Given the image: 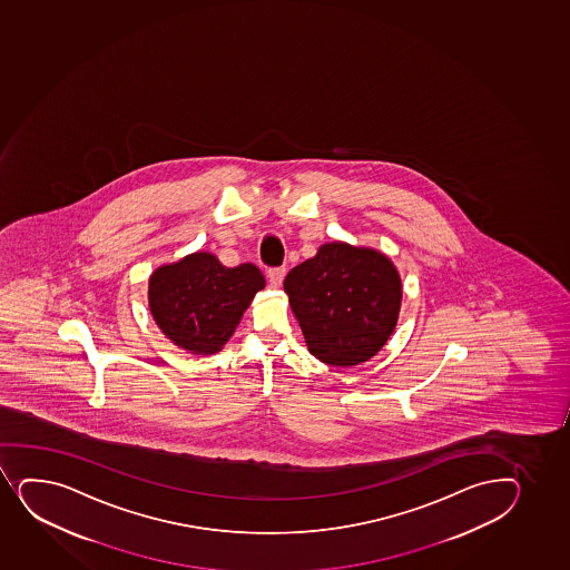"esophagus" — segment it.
I'll return each instance as SVG.
<instances>
[{"label":"esophagus","mask_w":570,"mask_h":570,"mask_svg":"<svg viewBox=\"0 0 570 570\" xmlns=\"http://www.w3.org/2000/svg\"><path fill=\"white\" fill-rule=\"evenodd\" d=\"M267 276H269V282L278 288L282 286V281H284V276H286V269L284 267H275V269L267 271Z\"/></svg>","instance_id":"1"}]
</instances>
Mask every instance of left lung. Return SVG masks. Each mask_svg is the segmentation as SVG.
<instances>
[{
	"label": "left lung",
	"instance_id": "left-lung-1",
	"mask_svg": "<svg viewBox=\"0 0 570 570\" xmlns=\"http://www.w3.org/2000/svg\"><path fill=\"white\" fill-rule=\"evenodd\" d=\"M289 306L308 352L333 367H354L379 354L397 325L403 284L384 252L333 240L289 271Z\"/></svg>",
	"mask_w": 570,
	"mask_h": 570
}]
</instances>
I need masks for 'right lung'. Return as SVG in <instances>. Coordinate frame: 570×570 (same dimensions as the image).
I'll list each match as a JSON object with an SVG mask.
<instances>
[{
  "mask_svg": "<svg viewBox=\"0 0 570 570\" xmlns=\"http://www.w3.org/2000/svg\"><path fill=\"white\" fill-rule=\"evenodd\" d=\"M265 276L254 264L224 267L199 250L159 265L148 278V308L154 322L178 348L213 355L226 346Z\"/></svg>",
  "mask_w": 570,
  "mask_h": 570,
  "instance_id": "1",
  "label": "right lung"
}]
</instances>
